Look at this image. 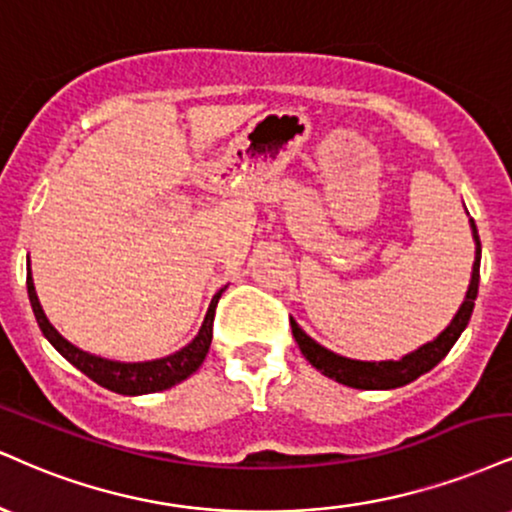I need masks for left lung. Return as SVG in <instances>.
<instances>
[{
	"mask_svg": "<svg viewBox=\"0 0 512 512\" xmlns=\"http://www.w3.org/2000/svg\"><path fill=\"white\" fill-rule=\"evenodd\" d=\"M472 226V238H474V264H472V279L470 288H467L465 303L460 305V310L455 312L453 322L434 338L432 343H424L422 348H417L415 353L400 357V360H386V362H362V360H350V357L336 355L324 346H319L315 338H310L300 329L298 322L291 319L293 338L298 341L300 353L307 357L312 367L319 369L324 377L336 379L338 384L353 386V389H365V391H379V389H398V386L410 384L417 377H422L424 372L434 369L443 357L448 355V350L455 346L460 334L465 331L467 322H470L474 300H477L479 291V260H482V243H479V233L474 221L470 219Z\"/></svg>",
	"mask_w": 512,
	"mask_h": 512,
	"instance_id": "left-lung-1",
	"label": "left lung"
}]
</instances>
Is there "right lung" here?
<instances>
[{
	"label": "right lung",
	"instance_id": "right-lung-1",
	"mask_svg": "<svg viewBox=\"0 0 512 512\" xmlns=\"http://www.w3.org/2000/svg\"><path fill=\"white\" fill-rule=\"evenodd\" d=\"M28 298L30 305H33L35 319H38L42 334L54 348L59 350L66 360L71 362L73 367H78L85 377H90L95 384L104 386V389L121 393V396H143V393H155L171 389V386L181 384L183 379H188L190 374L197 372V367L205 362L209 343H212V324H214V310H217V303L224 293V288L214 295L212 305H209L205 322H202L200 331L193 341L188 343L186 348H181L174 355H166L162 360H150V362H116L107 360V357H97L85 353L73 346V343L66 341L64 336L49 324V319L42 310L38 293H35L33 274H30V262H28Z\"/></svg>",
	"mask_w": 512,
	"mask_h": 512
}]
</instances>
